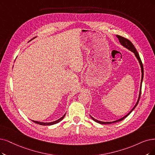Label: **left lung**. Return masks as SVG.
I'll return each instance as SVG.
<instances>
[{
    "mask_svg": "<svg viewBox=\"0 0 155 155\" xmlns=\"http://www.w3.org/2000/svg\"><path fill=\"white\" fill-rule=\"evenodd\" d=\"M116 37L117 38V39H119V41H120V44H121L123 46L125 47L126 48H127L128 49H129L130 51H131L132 52H133V53H134L135 57L137 58V59L138 60L139 62V64H140V65L141 72H142V77H141V82H140V86L139 95V98H138V100H137V103H136V104L135 105V106L132 108V109L130 111V112H129L127 115H125L124 117H121V118H120V119H119V120H116V121H111V122H104V121H101L97 120L96 119L94 118V117H93L91 116H90V117H91V119H92L93 120L97 122V123H100V124H105V125L111 124V123H117V122H118V121H122L123 120H124V119L125 118V117H127L130 114V113L132 112V110L135 108V107L137 106V104H138L139 101L140 97V94H141L142 83V80H143V77H144V68H143V65H142V61H141V60H140V57H139V53H138V52H137V49H136L134 47V45H133L132 43L128 39H126V38H123V37H121V36H120V35H116Z\"/></svg>",
    "mask_w": 155,
    "mask_h": 155,
    "instance_id": "8db88e82",
    "label": "left lung"
}]
</instances>
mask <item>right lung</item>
Segmentation results:
<instances>
[{
	"instance_id": "right-lung-1",
	"label": "right lung",
	"mask_w": 155,
	"mask_h": 155,
	"mask_svg": "<svg viewBox=\"0 0 155 155\" xmlns=\"http://www.w3.org/2000/svg\"><path fill=\"white\" fill-rule=\"evenodd\" d=\"M66 114V113H65ZM65 114L61 117H60V119L54 121H53V122H49V123H45V122H40V121H34V120H32L33 122L37 123V124H39V125H54V124H56V123H59L60 121H61V120H62L64 119V117H65Z\"/></svg>"
}]
</instances>
